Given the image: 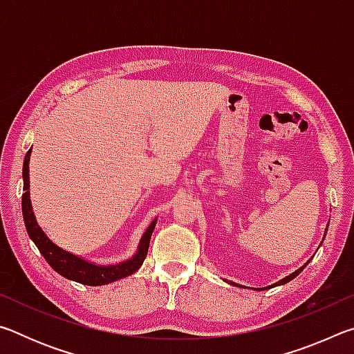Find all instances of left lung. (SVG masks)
Here are the masks:
<instances>
[{"instance_id":"obj_1","label":"left lung","mask_w":354,"mask_h":354,"mask_svg":"<svg viewBox=\"0 0 354 354\" xmlns=\"http://www.w3.org/2000/svg\"><path fill=\"white\" fill-rule=\"evenodd\" d=\"M326 230H328V227H326ZM325 234H326V231H325ZM308 263H309V261H308L306 263H304V266H303V267H299V268H298V270H295V272H293V273H290V274H289V277H286V278H283V279H281V281H278V283H274L273 286H268V287H277V286H281V284H286V283H289V281H292L293 278H295V277H298V274L303 272V268H304V267H306V266H308ZM225 281H226V279H225ZM226 283H230L231 286H237V287H241V284H236V283H232V281H226Z\"/></svg>"}]
</instances>
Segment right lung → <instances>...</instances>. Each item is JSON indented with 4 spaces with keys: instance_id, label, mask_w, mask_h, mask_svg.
Instances as JSON below:
<instances>
[{
    "instance_id": "add662e5",
    "label": "right lung",
    "mask_w": 354,
    "mask_h": 354,
    "mask_svg": "<svg viewBox=\"0 0 354 354\" xmlns=\"http://www.w3.org/2000/svg\"><path fill=\"white\" fill-rule=\"evenodd\" d=\"M31 149L26 153L25 162H23V190H25V194L21 196L23 220H25L28 236L31 237V241L35 243V247L39 248L41 256L45 257V261L50 263L53 270H56L64 278L76 281V283L86 286H104L113 283V281L117 279L127 278L129 274L139 270L147 257L149 239H151L158 218H154L151 223H149L147 231L143 232L136 254L133 257H129L128 261L113 263V266H98V263H93L91 261L82 259V257L73 253H68V251L57 247V245L45 234L32 212L31 198H29V158H31Z\"/></svg>"
}]
</instances>
